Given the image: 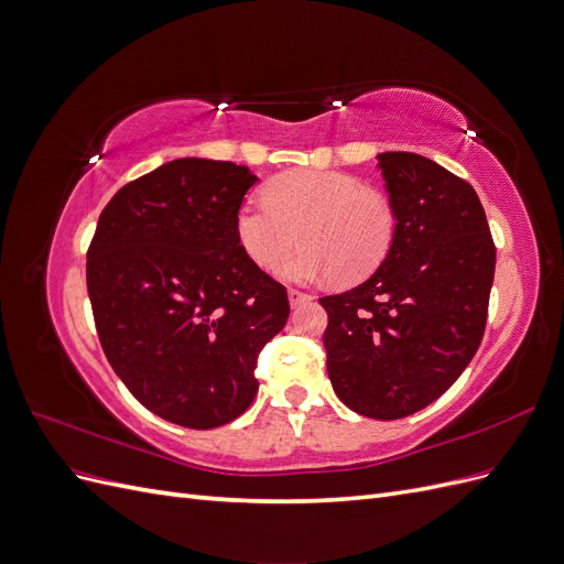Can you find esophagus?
<instances>
[{"label":"esophagus","mask_w":564,"mask_h":564,"mask_svg":"<svg viewBox=\"0 0 564 564\" xmlns=\"http://www.w3.org/2000/svg\"><path fill=\"white\" fill-rule=\"evenodd\" d=\"M308 301H313L311 294H303V292H299V289H289V303H292V308H299V305L308 303Z\"/></svg>","instance_id":"34e87169"}]
</instances>
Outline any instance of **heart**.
I'll return each instance as SVG.
<instances>
[{
	"label": "heart",
	"instance_id": "b5f03b06",
	"mask_svg": "<svg viewBox=\"0 0 564 564\" xmlns=\"http://www.w3.org/2000/svg\"><path fill=\"white\" fill-rule=\"evenodd\" d=\"M398 230L386 195L340 172L294 169L268 181L265 197H247L235 212V237L247 259L284 278L311 282H360L377 270Z\"/></svg>",
	"mask_w": 564,
	"mask_h": 564
}]
</instances>
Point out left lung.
Instances as JSON below:
<instances>
[{
  "label": "left lung",
  "mask_w": 564,
  "mask_h": 564,
  "mask_svg": "<svg viewBox=\"0 0 564 564\" xmlns=\"http://www.w3.org/2000/svg\"><path fill=\"white\" fill-rule=\"evenodd\" d=\"M377 160L395 240L371 278L319 303L338 400L392 421L435 402L480 348L497 249L470 183L414 152Z\"/></svg>",
  "instance_id": "obj_1"
}]
</instances>
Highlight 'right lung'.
Here are the masks:
<instances>
[{
	"label": "right lung",
	"instance_id": "obj_1",
	"mask_svg": "<svg viewBox=\"0 0 564 564\" xmlns=\"http://www.w3.org/2000/svg\"><path fill=\"white\" fill-rule=\"evenodd\" d=\"M256 181L232 162H166L115 193L87 253L110 367L152 414L185 429L247 412L256 357L289 317L286 289L235 237Z\"/></svg>",
	"mask_w": 564,
	"mask_h": 564
}]
</instances>
